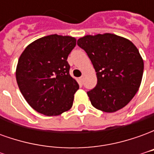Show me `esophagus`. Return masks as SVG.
I'll return each instance as SVG.
<instances>
[{
	"label": "esophagus",
	"instance_id": "obj_1",
	"mask_svg": "<svg viewBox=\"0 0 154 154\" xmlns=\"http://www.w3.org/2000/svg\"><path fill=\"white\" fill-rule=\"evenodd\" d=\"M84 77H85V76H84V75H82V77H79V81H80V83H81V84H82V83H83Z\"/></svg>",
	"mask_w": 154,
	"mask_h": 154
}]
</instances>
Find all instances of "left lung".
Masks as SVG:
<instances>
[{
	"label": "left lung",
	"instance_id": "8db88e82",
	"mask_svg": "<svg viewBox=\"0 0 154 154\" xmlns=\"http://www.w3.org/2000/svg\"><path fill=\"white\" fill-rule=\"evenodd\" d=\"M77 45L87 53L97 72V86L87 91L91 105L106 113L125 106L139 90L143 72V60L135 45L109 33L86 35Z\"/></svg>",
	"mask_w": 154,
	"mask_h": 154
}]
</instances>
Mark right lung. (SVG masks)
I'll return each instance as SVG.
<instances>
[{"instance_id":"add662e5","label":"right lung","mask_w":154,"mask_h":154,"mask_svg":"<svg viewBox=\"0 0 154 154\" xmlns=\"http://www.w3.org/2000/svg\"><path fill=\"white\" fill-rule=\"evenodd\" d=\"M76 41L71 36H44L29 44L19 58L15 71L18 87L38 113L59 116L72 106L79 85L69 74L67 59Z\"/></svg>"}]
</instances>
